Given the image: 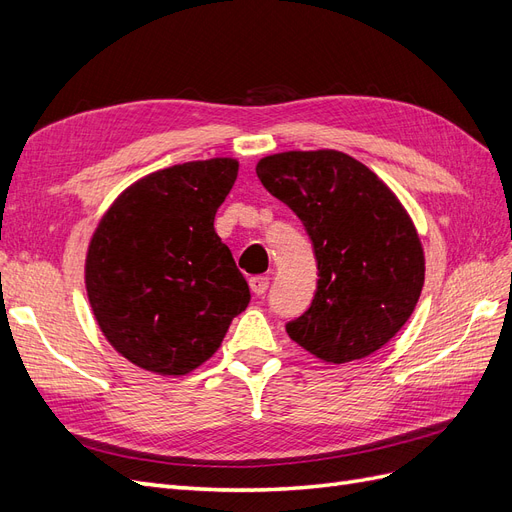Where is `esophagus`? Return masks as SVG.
<instances>
[{
  "mask_svg": "<svg viewBox=\"0 0 512 512\" xmlns=\"http://www.w3.org/2000/svg\"><path fill=\"white\" fill-rule=\"evenodd\" d=\"M250 288H252V292L254 294H265L267 292V288H269V277L267 275H254L252 280H250Z\"/></svg>",
  "mask_w": 512,
  "mask_h": 512,
  "instance_id": "34e87169",
  "label": "esophagus"
}]
</instances>
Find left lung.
Masks as SVG:
<instances>
[{
  "instance_id": "8db88e82",
  "label": "left lung",
  "mask_w": 512,
  "mask_h": 512,
  "mask_svg": "<svg viewBox=\"0 0 512 512\" xmlns=\"http://www.w3.org/2000/svg\"><path fill=\"white\" fill-rule=\"evenodd\" d=\"M256 175L314 241L320 280L312 307L286 324L292 342L327 365L389 344L425 284L423 243L395 192L335 149L273 153Z\"/></svg>"
}]
</instances>
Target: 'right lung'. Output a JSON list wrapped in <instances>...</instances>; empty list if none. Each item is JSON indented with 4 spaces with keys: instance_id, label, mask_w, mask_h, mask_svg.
<instances>
[{
    "instance_id": "right-lung-1",
    "label": "right lung",
    "mask_w": 512,
    "mask_h": 512,
    "mask_svg": "<svg viewBox=\"0 0 512 512\" xmlns=\"http://www.w3.org/2000/svg\"><path fill=\"white\" fill-rule=\"evenodd\" d=\"M235 158L168 166L106 209L85 258L91 312L132 365L185 376L222 346L250 288L213 228L237 181Z\"/></svg>"
}]
</instances>
